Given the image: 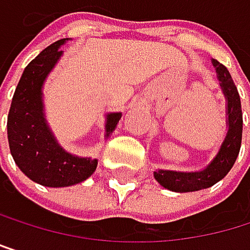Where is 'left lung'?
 Instances as JSON below:
<instances>
[{"instance_id": "obj_1", "label": "left lung", "mask_w": 250, "mask_h": 250, "mask_svg": "<svg viewBox=\"0 0 250 250\" xmlns=\"http://www.w3.org/2000/svg\"><path fill=\"white\" fill-rule=\"evenodd\" d=\"M213 65L217 73V79L220 82L227 104L228 114V132L227 136L220 146L214 159L203 171L196 172H180V171H167L157 169L154 172V178L159 183L172 192H195L201 189H207L216 185L217 181L222 180L240 153V146H242V132H243V114H242V103H240V96L237 91L235 83L228 72V69L220 64L219 61L213 60Z\"/></svg>"}]
</instances>
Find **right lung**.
<instances>
[{"label": "right lung", "mask_w": 250, "mask_h": 250, "mask_svg": "<svg viewBox=\"0 0 250 250\" xmlns=\"http://www.w3.org/2000/svg\"><path fill=\"white\" fill-rule=\"evenodd\" d=\"M61 39L43 49L25 67L12 99L7 118L10 153L19 169L36 183L47 188H65L87 180L97 168V159L67 153L57 142L44 118L43 82L62 55ZM121 112L106 115L108 138L117 127Z\"/></svg>", "instance_id": "obj_1"}]
</instances>
